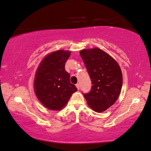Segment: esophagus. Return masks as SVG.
Wrapping results in <instances>:
<instances>
[{"label": "esophagus", "instance_id": "esophagus-1", "mask_svg": "<svg viewBox=\"0 0 151 151\" xmlns=\"http://www.w3.org/2000/svg\"><path fill=\"white\" fill-rule=\"evenodd\" d=\"M76 87H77L78 90L80 89V83H77V84H76Z\"/></svg>", "mask_w": 151, "mask_h": 151}]
</instances>
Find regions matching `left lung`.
I'll list each match as a JSON object with an SVG mask.
<instances>
[{
	"instance_id": "8db88e82",
	"label": "left lung",
	"mask_w": 151,
	"mask_h": 151,
	"mask_svg": "<svg viewBox=\"0 0 151 151\" xmlns=\"http://www.w3.org/2000/svg\"><path fill=\"white\" fill-rule=\"evenodd\" d=\"M80 54L92 84L90 91L83 96L92 110L103 112L119 96L123 83L121 69L112 57L100 48L83 49Z\"/></svg>"
}]
</instances>
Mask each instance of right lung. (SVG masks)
I'll list each match as a JSON object with an SVG mask.
<instances>
[{
	"label": "right lung",
	"mask_w": 151,
	"mask_h": 151,
	"mask_svg": "<svg viewBox=\"0 0 151 151\" xmlns=\"http://www.w3.org/2000/svg\"><path fill=\"white\" fill-rule=\"evenodd\" d=\"M70 51L59 50L44 58L34 78V91L42 105L50 110H61L73 92L78 90L70 82V75L65 65Z\"/></svg>",
	"instance_id": "add662e5"
}]
</instances>
